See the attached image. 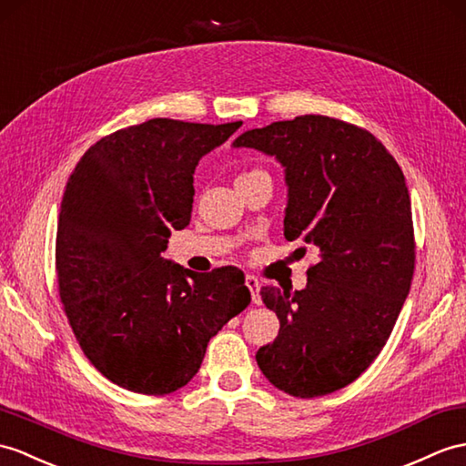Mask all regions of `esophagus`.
I'll use <instances>...</instances> for the list:
<instances>
[{
  "instance_id": "esophagus-1",
  "label": "esophagus",
  "mask_w": 466,
  "mask_h": 466,
  "mask_svg": "<svg viewBox=\"0 0 466 466\" xmlns=\"http://www.w3.org/2000/svg\"><path fill=\"white\" fill-rule=\"evenodd\" d=\"M246 286H248V289H250L254 304L256 306L262 304V296H259V279L256 276H246Z\"/></svg>"
}]
</instances>
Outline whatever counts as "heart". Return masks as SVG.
Wrapping results in <instances>:
<instances>
[{"instance_id": "obj_1", "label": "heart", "mask_w": 466, "mask_h": 466, "mask_svg": "<svg viewBox=\"0 0 466 466\" xmlns=\"http://www.w3.org/2000/svg\"><path fill=\"white\" fill-rule=\"evenodd\" d=\"M262 172L264 170H259V168H254V170H248V172H242V175L240 177H238V178H248V177H254V175H262ZM236 178V180H238Z\"/></svg>"}]
</instances>
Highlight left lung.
<instances>
[{
  "label": "left lung",
  "instance_id": "8db88e82",
  "mask_svg": "<svg viewBox=\"0 0 466 466\" xmlns=\"http://www.w3.org/2000/svg\"><path fill=\"white\" fill-rule=\"evenodd\" d=\"M232 147L276 157L288 184L286 240L319 252L304 289L259 291L279 333L258 350V367L294 397L338 391L380 355L413 279L403 170L365 128L323 115L252 128Z\"/></svg>",
  "mask_w": 466,
  "mask_h": 466
}]
</instances>
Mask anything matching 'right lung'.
Wrapping results in <instances>:
<instances>
[{
    "label": "right lung",
    "mask_w": 466,
    "mask_h": 466,
    "mask_svg": "<svg viewBox=\"0 0 466 466\" xmlns=\"http://www.w3.org/2000/svg\"><path fill=\"white\" fill-rule=\"evenodd\" d=\"M242 121L150 118L86 150L63 192L56 269L83 353L115 385L167 395L198 373L207 345L250 304L234 266L198 274L162 258L190 224L194 170Z\"/></svg>",
    "instance_id": "right-lung-1"
}]
</instances>
